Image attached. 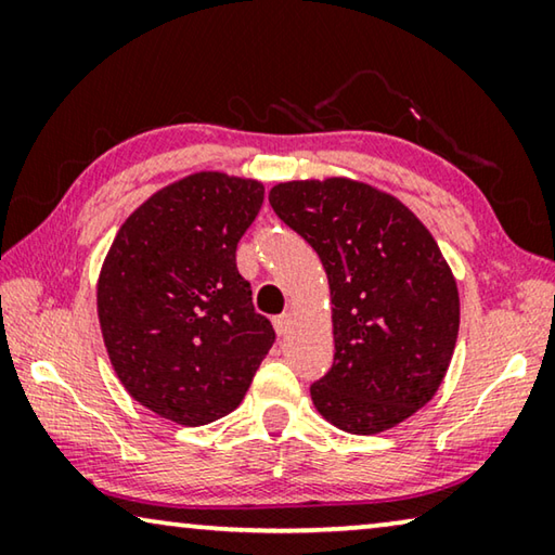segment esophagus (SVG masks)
Returning <instances> with one entry per match:
<instances>
[{"label":"esophagus","mask_w":555,"mask_h":555,"mask_svg":"<svg viewBox=\"0 0 555 555\" xmlns=\"http://www.w3.org/2000/svg\"><path fill=\"white\" fill-rule=\"evenodd\" d=\"M274 331L279 335H286L291 331V313H281L274 318Z\"/></svg>","instance_id":"esophagus-1"}]
</instances>
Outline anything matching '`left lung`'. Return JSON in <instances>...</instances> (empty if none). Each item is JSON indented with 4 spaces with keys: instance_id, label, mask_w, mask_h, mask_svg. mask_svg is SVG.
<instances>
[{
    "instance_id": "obj_1",
    "label": "left lung",
    "mask_w": 555,
    "mask_h": 555,
    "mask_svg": "<svg viewBox=\"0 0 555 555\" xmlns=\"http://www.w3.org/2000/svg\"><path fill=\"white\" fill-rule=\"evenodd\" d=\"M269 203L331 284L335 360L311 384L318 413L357 436L406 421L438 391L460 327L434 234L393 195L350 178L279 183Z\"/></svg>"
}]
</instances>
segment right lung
Listing matches in <instances>:
<instances>
[{
    "label": "right lung",
    "instance_id": "obj_1",
    "mask_svg": "<svg viewBox=\"0 0 555 555\" xmlns=\"http://www.w3.org/2000/svg\"><path fill=\"white\" fill-rule=\"evenodd\" d=\"M264 203L251 178L201 171L129 215L98 281L102 337L129 397L181 426L242 403L276 333L237 271Z\"/></svg>",
    "mask_w": 555,
    "mask_h": 555
}]
</instances>
